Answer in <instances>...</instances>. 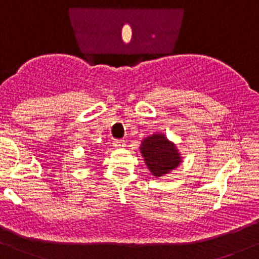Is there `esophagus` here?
I'll list each match as a JSON object with an SVG mask.
<instances>
[{
    "label": "esophagus",
    "instance_id": "1",
    "mask_svg": "<svg viewBox=\"0 0 259 259\" xmlns=\"http://www.w3.org/2000/svg\"><path fill=\"white\" fill-rule=\"evenodd\" d=\"M126 146V141L124 140H114L113 141V147L114 148H123Z\"/></svg>",
    "mask_w": 259,
    "mask_h": 259
}]
</instances>
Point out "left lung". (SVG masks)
<instances>
[{"label": "left lung", "mask_w": 259, "mask_h": 259, "mask_svg": "<svg viewBox=\"0 0 259 259\" xmlns=\"http://www.w3.org/2000/svg\"><path fill=\"white\" fill-rule=\"evenodd\" d=\"M141 153L148 169L156 177L167 175L182 162L176 146L161 133L145 138L141 145Z\"/></svg>", "instance_id": "left-lung-1"}]
</instances>
